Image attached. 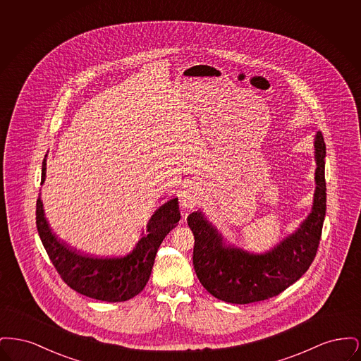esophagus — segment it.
<instances>
[{
	"label": "esophagus",
	"mask_w": 361,
	"mask_h": 361,
	"mask_svg": "<svg viewBox=\"0 0 361 361\" xmlns=\"http://www.w3.org/2000/svg\"><path fill=\"white\" fill-rule=\"evenodd\" d=\"M180 203L185 208H193L200 202V189L195 184H190L180 195Z\"/></svg>",
	"instance_id": "esophagus-1"
}]
</instances>
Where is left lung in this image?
Wrapping results in <instances>:
<instances>
[{
	"instance_id": "1",
	"label": "left lung",
	"mask_w": 361,
	"mask_h": 361,
	"mask_svg": "<svg viewBox=\"0 0 361 361\" xmlns=\"http://www.w3.org/2000/svg\"><path fill=\"white\" fill-rule=\"evenodd\" d=\"M326 146L315 137V195L309 218L291 237L267 255H249L226 246L202 212H192L188 226L195 235L193 268L202 286L227 303L247 305L274 298L307 272L317 256L326 214Z\"/></svg>"
}]
</instances>
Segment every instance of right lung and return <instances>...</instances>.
Instances as JSON below:
<instances>
[{
	"mask_svg": "<svg viewBox=\"0 0 361 361\" xmlns=\"http://www.w3.org/2000/svg\"><path fill=\"white\" fill-rule=\"evenodd\" d=\"M46 177V159L42 181ZM178 199L158 208L147 224V234L133 253L121 258H93L77 253L58 240L44 218L40 197L36 200V227L42 243L61 279L71 290L103 302H124L142 291L149 281L161 242L180 221Z\"/></svg>",
	"mask_w": 361,
	"mask_h": 361,
	"instance_id": "obj_1",
	"label": "right lung"
}]
</instances>
